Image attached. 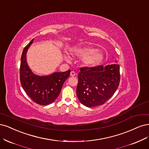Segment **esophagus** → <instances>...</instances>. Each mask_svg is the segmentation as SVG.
<instances>
[{
    "label": "esophagus",
    "mask_w": 149,
    "mask_h": 149,
    "mask_svg": "<svg viewBox=\"0 0 149 149\" xmlns=\"http://www.w3.org/2000/svg\"><path fill=\"white\" fill-rule=\"evenodd\" d=\"M75 75H76L75 72H74V71H71V72H70V76L74 77V76H75Z\"/></svg>",
    "instance_id": "obj_1"
}]
</instances>
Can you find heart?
<instances>
[{
    "label": "heart",
    "instance_id": "b5f03b06",
    "mask_svg": "<svg viewBox=\"0 0 149 149\" xmlns=\"http://www.w3.org/2000/svg\"><path fill=\"white\" fill-rule=\"evenodd\" d=\"M74 56L85 57L84 64L87 66H95L100 64L103 58V54L93 47H84L74 51Z\"/></svg>",
    "mask_w": 149,
    "mask_h": 149
}]
</instances>
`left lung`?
<instances>
[{
	"label": "left lung",
	"mask_w": 149,
	"mask_h": 149,
	"mask_svg": "<svg viewBox=\"0 0 149 149\" xmlns=\"http://www.w3.org/2000/svg\"><path fill=\"white\" fill-rule=\"evenodd\" d=\"M78 74L77 95L87 107L103 104L116 92L120 81L118 64L94 67H81Z\"/></svg>",
	"instance_id": "1"
}]
</instances>
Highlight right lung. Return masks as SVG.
Returning a JSON list of instances; mask_svg holds the SVG:
<instances>
[{
  "mask_svg": "<svg viewBox=\"0 0 149 149\" xmlns=\"http://www.w3.org/2000/svg\"><path fill=\"white\" fill-rule=\"evenodd\" d=\"M32 40L23 49L20 68L21 85L26 93L38 104L47 105L58 97L64 81L69 77L70 70L64 72H55L48 76L40 77L33 74L28 66L26 54L32 44Z\"/></svg>",
  "mask_w": 149,
  "mask_h": 149,
  "instance_id": "obj_1",
  "label": "right lung"
}]
</instances>
